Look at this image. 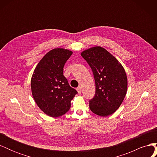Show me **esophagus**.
<instances>
[{
    "label": "esophagus",
    "mask_w": 157,
    "mask_h": 157,
    "mask_svg": "<svg viewBox=\"0 0 157 157\" xmlns=\"http://www.w3.org/2000/svg\"><path fill=\"white\" fill-rule=\"evenodd\" d=\"M77 92H78V93L79 94H81V92H82L81 87H80V86H78V87L77 88Z\"/></svg>",
    "instance_id": "1"
}]
</instances>
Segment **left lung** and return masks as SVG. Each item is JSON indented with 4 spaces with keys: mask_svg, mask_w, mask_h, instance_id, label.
<instances>
[{
    "mask_svg": "<svg viewBox=\"0 0 157 157\" xmlns=\"http://www.w3.org/2000/svg\"><path fill=\"white\" fill-rule=\"evenodd\" d=\"M80 55L91 67L96 94L90 100V109L101 117H107L119 108L127 92L128 80L124 67L111 54L101 46L85 50Z\"/></svg>",
    "mask_w": 157,
    "mask_h": 157,
    "instance_id": "left-lung-1",
    "label": "left lung"
}]
</instances>
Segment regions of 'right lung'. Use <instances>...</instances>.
Masks as SVG:
<instances>
[{
	"mask_svg": "<svg viewBox=\"0 0 157 157\" xmlns=\"http://www.w3.org/2000/svg\"><path fill=\"white\" fill-rule=\"evenodd\" d=\"M73 52L64 48L51 50L37 64L31 77V92L41 111L51 117L67 113L77 90L63 75V67Z\"/></svg>",
	"mask_w": 157,
	"mask_h": 157,
	"instance_id": "right-lung-1",
	"label": "right lung"
}]
</instances>
